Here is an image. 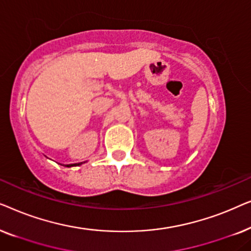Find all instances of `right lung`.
I'll return each instance as SVG.
<instances>
[{"mask_svg":"<svg viewBox=\"0 0 251 251\" xmlns=\"http://www.w3.org/2000/svg\"><path fill=\"white\" fill-rule=\"evenodd\" d=\"M82 163H83V162H81V163H74V164H66V166H65V167H68V168H70V167H76V166H81Z\"/></svg>","mask_w":251,"mask_h":251,"instance_id":"1","label":"right lung"}]
</instances>
